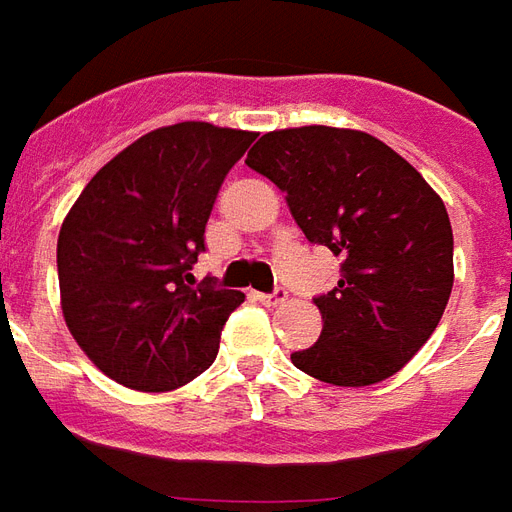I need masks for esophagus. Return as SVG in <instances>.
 Here are the masks:
<instances>
[{"mask_svg": "<svg viewBox=\"0 0 512 512\" xmlns=\"http://www.w3.org/2000/svg\"><path fill=\"white\" fill-rule=\"evenodd\" d=\"M259 300L264 302V305L275 308V305H283V302L289 300V294H286V289H275L272 294H259Z\"/></svg>", "mask_w": 512, "mask_h": 512, "instance_id": "34e87169", "label": "esophagus"}]
</instances>
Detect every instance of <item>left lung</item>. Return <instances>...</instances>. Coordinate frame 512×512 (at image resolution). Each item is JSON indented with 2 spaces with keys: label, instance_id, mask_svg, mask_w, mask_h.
<instances>
[{
  "label": "left lung",
  "instance_id": "left-lung-1",
  "mask_svg": "<svg viewBox=\"0 0 512 512\" xmlns=\"http://www.w3.org/2000/svg\"><path fill=\"white\" fill-rule=\"evenodd\" d=\"M286 193L308 242L341 256V281L316 297L322 335L292 363L319 382L368 387L420 352L453 289L445 201L395 149L363 130H272L245 160Z\"/></svg>",
  "mask_w": 512,
  "mask_h": 512
}]
</instances>
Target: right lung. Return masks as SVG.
<instances>
[{"instance_id": "1", "label": "right lung", "mask_w": 512, "mask_h": 512, "mask_svg": "<svg viewBox=\"0 0 512 512\" xmlns=\"http://www.w3.org/2000/svg\"><path fill=\"white\" fill-rule=\"evenodd\" d=\"M253 133L179 122L133 141L89 179L59 229L65 324L114 382L177 390L215 360L220 330L245 300L193 264L229 169Z\"/></svg>"}]
</instances>
